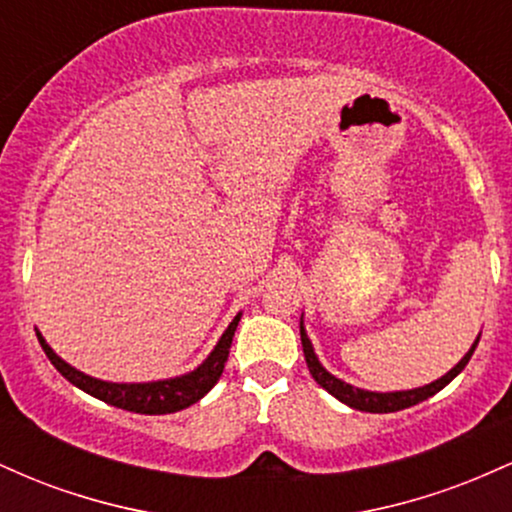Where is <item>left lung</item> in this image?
<instances>
[{
	"mask_svg": "<svg viewBox=\"0 0 512 512\" xmlns=\"http://www.w3.org/2000/svg\"><path fill=\"white\" fill-rule=\"evenodd\" d=\"M301 342H303V354H305V363H308V370L310 375L315 378L317 385L325 387L330 395H334L339 399V402L349 404V407H354L358 411H373V414H387V411H399V409H407V407H414V404L424 402V399L433 397L436 392L443 390L445 385L450 383L452 378H455L460 370L467 366L469 358H472L474 349H477L479 339L474 342L472 349L464 354V358L460 363H457L455 368L450 370V373H445L443 378L436 380V383L426 385V387H416V390H407V392H368V390H358V387H351L342 383L339 378H334V375L327 373L325 368L320 366V361H317L315 351H313V344H310L308 334H305L303 325H301Z\"/></svg>",
	"mask_w": 512,
	"mask_h": 512,
	"instance_id": "8db88e82",
	"label": "left lung"
}]
</instances>
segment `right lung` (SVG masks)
Instances as JSON below:
<instances>
[{"mask_svg":"<svg viewBox=\"0 0 512 512\" xmlns=\"http://www.w3.org/2000/svg\"><path fill=\"white\" fill-rule=\"evenodd\" d=\"M240 315L228 325V330L223 332V337L216 344V349L211 351L207 361L202 363L192 373L182 375V378L173 380H158V383H139V385H120V383H105V380H96L91 375H84L81 370H76L64 363L55 351L45 344V339L40 337L38 342L43 346V351L48 354L50 363L55 366L69 383L79 387V390L88 392L91 397L101 399L105 404H113L117 409L137 411V414H173V411H180L190 404H195L202 399L211 387L216 385V380L221 378L223 366L228 361V351H231L233 334H236Z\"/></svg>","mask_w":512,"mask_h":512,"instance_id":"1","label":"right lung"}]
</instances>
